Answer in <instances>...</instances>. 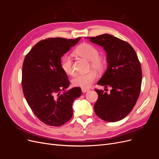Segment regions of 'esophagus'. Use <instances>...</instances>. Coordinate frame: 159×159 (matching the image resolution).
Wrapping results in <instances>:
<instances>
[{
  "label": "esophagus",
  "instance_id": "esophagus-1",
  "mask_svg": "<svg viewBox=\"0 0 159 159\" xmlns=\"http://www.w3.org/2000/svg\"><path fill=\"white\" fill-rule=\"evenodd\" d=\"M81 91H82L83 93H85V92H88V91H89V89H84V88H82V89H81Z\"/></svg>",
  "mask_w": 159,
  "mask_h": 159
}]
</instances>
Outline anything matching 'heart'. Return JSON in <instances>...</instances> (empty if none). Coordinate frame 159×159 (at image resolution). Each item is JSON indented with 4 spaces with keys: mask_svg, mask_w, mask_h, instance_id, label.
<instances>
[{
    "mask_svg": "<svg viewBox=\"0 0 159 159\" xmlns=\"http://www.w3.org/2000/svg\"><path fill=\"white\" fill-rule=\"evenodd\" d=\"M75 54L84 58L90 61L91 68L98 71L103 70L105 62L102 57L99 56V50L97 48L89 43H83L76 48ZM61 67L65 73L70 75H75L73 60L70 55H65L61 58ZM97 78L94 71H89L88 73L79 74L73 80V84L76 87L84 89L89 88Z\"/></svg>",
    "mask_w": 159,
    "mask_h": 159,
    "instance_id": "obj_1",
    "label": "heart"
}]
</instances>
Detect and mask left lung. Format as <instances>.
<instances>
[{
    "label": "left lung",
    "mask_w": 159,
    "mask_h": 159,
    "mask_svg": "<svg viewBox=\"0 0 159 159\" xmlns=\"http://www.w3.org/2000/svg\"><path fill=\"white\" fill-rule=\"evenodd\" d=\"M89 38L107 53V69L98 84L112 88L109 94L103 90L95 89L98 94L95 113L105 121H120L131 111L140 94V61L133 48L117 37L104 34Z\"/></svg>",
    "instance_id": "8db88e82"
}]
</instances>
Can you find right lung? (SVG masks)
<instances>
[{
	"mask_svg": "<svg viewBox=\"0 0 159 159\" xmlns=\"http://www.w3.org/2000/svg\"><path fill=\"white\" fill-rule=\"evenodd\" d=\"M80 40L47 38L38 42L24 60V95L33 113L48 125L58 127L68 121L74 101L81 94L77 87L65 91L70 81L61 67V57Z\"/></svg>",
	"mask_w": 159,
	"mask_h": 159,
	"instance_id": "add662e5",
	"label": "right lung"
}]
</instances>
